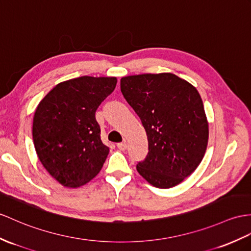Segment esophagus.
Wrapping results in <instances>:
<instances>
[{
	"label": "esophagus",
	"instance_id": "34e87169",
	"mask_svg": "<svg viewBox=\"0 0 251 251\" xmlns=\"http://www.w3.org/2000/svg\"><path fill=\"white\" fill-rule=\"evenodd\" d=\"M117 148L121 151H125L126 149V142H122V143H118L117 144Z\"/></svg>",
	"mask_w": 251,
	"mask_h": 251
}]
</instances>
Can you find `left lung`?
<instances>
[{"label": "left lung", "instance_id": "obj_1", "mask_svg": "<svg viewBox=\"0 0 251 251\" xmlns=\"http://www.w3.org/2000/svg\"><path fill=\"white\" fill-rule=\"evenodd\" d=\"M120 89L148 137L149 152L137 164L138 174L158 188L178 185L202 161L209 139L197 89L173 73L125 76Z\"/></svg>", "mask_w": 251, "mask_h": 251}]
</instances>
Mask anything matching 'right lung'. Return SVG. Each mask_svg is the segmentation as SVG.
Segmentation results:
<instances>
[{
	"instance_id": "add662e5",
	"label": "right lung",
	"mask_w": 251,
	"mask_h": 251,
	"mask_svg": "<svg viewBox=\"0 0 251 251\" xmlns=\"http://www.w3.org/2000/svg\"><path fill=\"white\" fill-rule=\"evenodd\" d=\"M116 84V77L68 79L57 84L36 108V152L47 172L63 186L79 187L100 173L109 149L101 140L96 111Z\"/></svg>"
}]
</instances>
